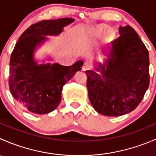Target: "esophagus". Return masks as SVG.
Wrapping results in <instances>:
<instances>
[{
    "instance_id": "obj_1",
    "label": "esophagus",
    "mask_w": 156,
    "mask_h": 156,
    "mask_svg": "<svg viewBox=\"0 0 156 156\" xmlns=\"http://www.w3.org/2000/svg\"><path fill=\"white\" fill-rule=\"evenodd\" d=\"M90 69V66L89 64L87 63V62H84V63L83 64V66H82V70L83 71L89 70Z\"/></svg>"
}]
</instances>
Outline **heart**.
Listing matches in <instances>:
<instances>
[{"instance_id": "heart-1", "label": "heart", "mask_w": 156, "mask_h": 156, "mask_svg": "<svg viewBox=\"0 0 156 156\" xmlns=\"http://www.w3.org/2000/svg\"><path fill=\"white\" fill-rule=\"evenodd\" d=\"M94 32L96 34H101L102 33L105 32V37L106 38H110V37H112L113 31L112 29H107V28L105 26H98L95 28Z\"/></svg>"}]
</instances>
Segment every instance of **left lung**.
<instances>
[{
    "mask_svg": "<svg viewBox=\"0 0 156 156\" xmlns=\"http://www.w3.org/2000/svg\"><path fill=\"white\" fill-rule=\"evenodd\" d=\"M119 36L103 54L104 63L87 70V87L91 105L98 113L119 116L130 112L142 101L149 85V52L130 26L119 27Z\"/></svg>",
    "mask_w": 156,
    "mask_h": 156,
    "instance_id": "obj_1",
    "label": "left lung"
}]
</instances>
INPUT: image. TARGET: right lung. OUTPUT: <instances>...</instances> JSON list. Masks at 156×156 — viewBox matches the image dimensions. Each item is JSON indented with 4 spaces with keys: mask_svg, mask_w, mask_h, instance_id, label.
Wrapping results in <instances>:
<instances>
[{
    "mask_svg": "<svg viewBox=\"0 0 156 156\" xmlns=\"http://www.w3.org/2000/svg\"><path fill=\"white\" fill-rule=\"evenodd\" d=\"M74 20L62 18L31 25L16 44L10 56L9 87L14 99L31 112L42 115L56 109L62 87L84 64L82 60L70 66L38 64L34 58L36 48L48 40L47 36L59 35Z\"/></svg>",
    "mask_w": 156,
    "mask_h": 156,
    "instance_id": "right-lung-1",
    "label": "right lung"
}]
</instances>
